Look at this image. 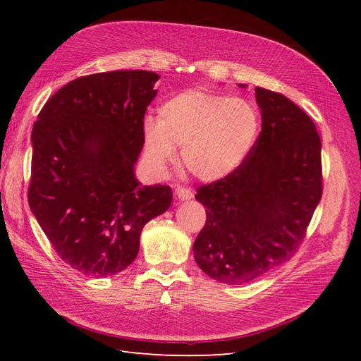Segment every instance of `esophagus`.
Wrapping results in <instances>:
<instances>
[{
	"mask_svg": "<svg viewBox=\"0 0 361 361\" xmlns=\"http://www.w3.org/2000/svg\"><path fill=\"white\" fill-rule=\"evenodd\" d=\"M174 192H176V195H178V199H180V200H188V199H191L192 197V191L190 190V188H187V187H182V185H178L176 188H174Z\"/></svg>",
	"mask_w": 361,
	"mask_h": 361,
	"instance_id": "34e87169",
	"label": "esophagus"
}]
</instances>
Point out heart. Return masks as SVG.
<instances>
[{
  "instance_id": "1",
  "label": "heart",
  "mask_w": 361,
  "mask_h": 361,
  "mask_svg": "<svg viewBox=\"0 0 361 361\" xmlns=\"http://www.w3.org/2000/svg\"><path fill=\"white\" fill-rule=\"evenodd\" d=\"M259 134V114L248 101L191 90L161 106L158 122L145 126V154L164 171L182 147L180 161L192 176L216 180L241 166Z\"/></svg>"
}]
</instances>
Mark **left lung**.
I'll list each match as a JSON object with an SVG mask.
<instances>
[{"mask_svg":"<svg viewBox=\"0 0 361 361\" xmlns=\"http://www.w3.org/2000/svg\"><path fill=\"white\" fill-rule=\"evenodd\" d=\"M256 101L262 130L250 154L195 194L206 223L194 257L204 274L226 285H244L293 257L322 197L321 138L312 118L262 87Z\"/></svg>","mask_w":361,"mask_h":361,"instance_id":"obj_1","label":"left lung"}]
</instances>
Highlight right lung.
Here are the masks:
<instances>
[{"label": "right lung", "mask_w": 361, "mask_h": 361, "mask_svg": "<svg viewBox=\"0 0 361 361\" xmlns=\"http://www.w3.org/2000/svg\"><path fill=\"white\" fill-rule=\"evenodd\" d=\"M158 80L149 71L80 76L32 126L30 209L56 253L89 277L133 264L145 224L171 204L169 185L141 187L134 176Z\"/></svg>", "instance_id": "add662e5"}]
</instances>
